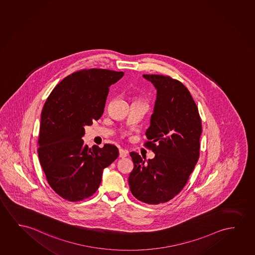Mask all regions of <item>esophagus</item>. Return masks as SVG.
<instances>
[{
	"label": "esophagus",
	"instance_id": "esophagus-1",
	"mask_svg": "<svg viewBox=\"0 0 255 255\" xmlns=\"http://www.w3.org/2000/svg\"><path fill=\"white\" fill-rule=\"evenodd\" d=\"M128 155V151L127 150H124V149H120L119 150V157L120 158H126Z\"/></svg>",
	"mask_w": 255,
	"mask_h": 255
}]
</instances>
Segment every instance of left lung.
I'll return each mask as SVG.
<instances>
[{"label": "left lung", "mask_w": 255, "mask_h": 255, "mask_svg": "<svg viewBox=\"0 0 255 255\" xmlns=\"http://www.w3.org/2000/svg\"><path fill=\"white\" fill-rule=\"evenodd\" d=\"M156 89V100L145 145L155 156L143 160L131 152L133 170L130 192L145 203H164L184 188L200 156L202 131L199 110L188 89L176 79L162 75H143ZM156 141L157 145L154 143Z\"/></svg>", "instance_id": "left-lung-1"}]
</instances>
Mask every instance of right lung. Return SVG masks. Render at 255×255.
<instances>
[{
    "label": "right lung",
    "instance_id": "obj_1",
    "mask_svg": "<svg viewBox=\"0 0 255 255\" xmlns=\"http://www.w3.org/2000/svg\"><path fill=\"white\" fill-rule=\"evenodd\" d=\"M124 74L102 69L75 72L59 83L45 102L38 155L48 184L65 200L92 196L103 169L119 155L118 147L110 144L88 148L82 137L85 126L102 117L110 86Z\"/></svg>",
    "mask_w": 255,
    "mask_h": 255
}]
</instances>
